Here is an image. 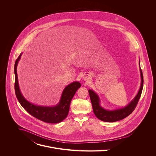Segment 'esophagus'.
<instances>
[{
  "label": "esophagus",
  "instance_id": "esophagus-1",
  "mask_svg": "<svg viewBox=\"0 0 156 156\" xmlns=\"http://www.w3.org/2000/svg\"><path fill=\"white\" fill-rule=\"evenodd\" d=\"M91 73L90 72H87L83 75V79L84 80H90L91 79Z\"/></svg>",
  "mask_w": 156,
  "mask_h": 156
}]
</instances>
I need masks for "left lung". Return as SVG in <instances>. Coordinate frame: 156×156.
<instances>
[{
    "label": "left lung",
    "instance_id": "8db88e82",
    "mask_svg": "<svg viewBox=\"0 0 156 156\" xmlns=\"http://www.w3.org/2000/svg\"><path fill=\"white\" fill-rule=\"evenodd\" d=\"M140 72L141 76V84L140 91L136 96L135 98V99L125 108L116 110H106L100 106L99 99L98 95L91 90L88 91L92 103L94 114H95L98 119L106 122H114L125 119L133 112V110L135 109L139 101V99L141 97L143 87L144 81L143 75L141 69H140Z\"/></svg>",
    "mask_w": 156,
    "mask_h": 156
}]
</instances>
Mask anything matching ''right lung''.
Segmentation results:
<instances>
[{
    "mask_svg": "<svg viewBox=\"0 0 156 156\" xmlns=\"http://www.w3.org/2000/svg\"><path fill=\"white\" fill-rule=\"evenodd\" d=\"M21 54L15 61L14 72L15 75V91L18 101L27 112L34 117L46 123H57L63 121L69 114L70 105L78 89L81 87L79 82H73L64 89L59 104L55 107L36 106L28 102L22 96L18 81L16 66Z\"/></svg>",
    "mask_w": 156,
    "mask_h": 156,
    "instance_id": "1",
    "label": "right lung"
}]
</instances>
